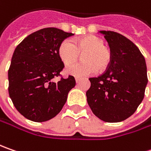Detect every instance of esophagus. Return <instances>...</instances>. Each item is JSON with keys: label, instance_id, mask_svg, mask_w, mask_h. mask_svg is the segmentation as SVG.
Masks as SVG:
<instances>
[{"label": "esophagus", "instance_id": "esophagus-1", "mask_svg": "<svg viewBox=\"0 0 151 151\" xmlns=\"http://www.w3.org/2000/svg\"><path fill=\"white\" fill-rule=\"evenodd\" d=\"M76 83H79V82L81 81V79H80V78H76Z\"/></svg>", "mask_w": 151, "mask_h": 151}]
</instances>
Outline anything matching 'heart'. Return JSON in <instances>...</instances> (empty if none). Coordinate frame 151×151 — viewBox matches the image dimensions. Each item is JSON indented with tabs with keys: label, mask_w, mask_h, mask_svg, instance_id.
Returning a JSON list of instances; mask_svg holds the SVG:
<instances>
[{
	"label": "heart",
	"mask_w": 151,
	"mask_h": 151,
	"mask_svg": "<svg viewBox=\"0 0 151 151\" xmlns=\"http://www.w3.org/2000/svg\"><path fill=\"white\" fill-rule=\"evenodd\" d=\"M82 53L83 62L66 67V75L84 77L96 70H104L112 60L111 51L104 46L103 40L95 35H87L73 41L64 40L59 47V56L65 65L76 62Z\"/></svg>",
	"instance_id": "obj_1"
}]
</instances>
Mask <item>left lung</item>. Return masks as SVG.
Masks as SVG:
<instances>
[{
	"instance_id": "1",
	"label": "left lung",
	"mask_w": 151,
	"mask_h": 151,
	"mask_svg": "<svg viewBox=\"0 0 151 151\" xmlns=\"http://www.w3.org/2000/svg\"><path fill=\"white\" fill-rule=\"evenodd\" d=\"M100 32L109 44L112 60L103 74L89 78L87 102L97 118L117 123L129 118L143 101L148 82L146 64L129 38L113 31Z\"/></svg>"
}]
</instances>
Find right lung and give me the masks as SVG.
I'll return each instance as SVG.
<instances>
[{
    "mask_svg": "<svg viewBox=\"0 0 151 151\" xmlns=\"http://www.w3.org/2000/svg\"><path fill=\"white\" fill-rule=\"evenodd\" d=\"M72 35L46 27L32 32L17 46L8 70V91L15 107L26 119L48 121L66 102L76 80L72 76L61 77L65 65L59 56V47ZM55 76H61L57 83L52 81Z\"/></svg>",
    "mask_w": 151,
    "mask_h": 151,
    "instance_id": "add662e5",
    "label": "right lung"
}]
</instances>
